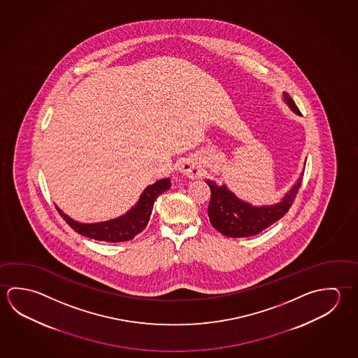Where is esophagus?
<instances>
[{
    "instance_id": "esophagus-1",
    "label": "esophagus",
    "mask_w": 358,
    "mask_h": 358,
    "mask_svg": "<svg viewBox=\"0 0 358 358\" xmlns=\"http://www.w3.org/2000/svg\"><path fill=\"white\" fill-rule=\"evenodd\" d=\"M180 171L185 176H187L188 178H197L201 176V167L199 164L194 162V161H189L186 159L180 167Z\"/></svg>"
}]
</instances>
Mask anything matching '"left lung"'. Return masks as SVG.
Segmentation results:
<instances>
[{
  "mask_svg": "<svg viewBox=\"0 0 358 358\" xmlns=\"http://www.w3.org/2000/svg\"><path fill=\"white\" fill-rule=\"evenodd\" d=\"M284 98L292 110L301 115V110L295 106L294 101L288 93L284 94ZM303 175L304 172H301V178L282 199V202L274 206L262 207L252 206L248 202L238 200L231 191L227 189L225 185L217 186L216 182L207 180L206 183L211 189V199L207 208L211 225L229 238H245L257 235L288 213L301 187Z\"/></svg>",
  "mask_w": 358,
  "mask_h": 358,
  "instance_id": "left-lung-1",
  "label": "left lung"
}]
</instances>
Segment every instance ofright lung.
<instances>
[{
	"mask_svg": "<svg viewBox=\"0 0 358 358\" xmlns=\"http://www.w3.org/2000/svg\"><path fill=\"white\" fill-rule=\"evenodd\" d=\"M171 187L169 178L159 180L155 185L145 188V192L141 194L137 205L129 210L126 215L118 219L110 220L98 224H79L70 219L63 211L57 207V213L63 217L66 224L74 229V231L82 234L87 238L107 241V243H120L132 240L139 232L143 231L151 217L153 203L158 196L164 194Z\"/></svg>",
	"mask_w": 358,
	"mask_h": 358,
	"instance_id": "1",
	"label": "right lung"
}]
</instances>
